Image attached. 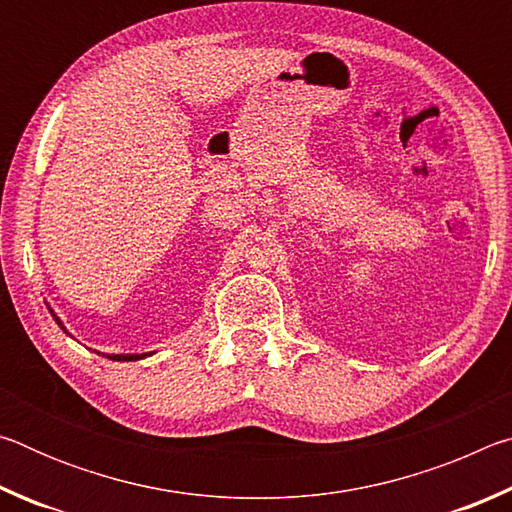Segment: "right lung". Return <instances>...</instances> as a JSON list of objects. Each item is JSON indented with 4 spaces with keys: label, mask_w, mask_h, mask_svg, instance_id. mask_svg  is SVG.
<instances>
[{
    "label": "right lung",
    "mask_w": 512,
    "mask_h": 512,
    "mask_svg": "<svg viewBox=\"0 0 512 512\" xmlns=\"http://www.w3.org/2000/svg\"><path fill=\"white\" fill-rule=\"evenodd\" d=\"M49 311H51V316H54L56 323L60 325V329H65V327H63V323H60V318L54 314V309L49 307ZM65 332H67V329H65ZM103 357H106V359H112V361H137V359L149 357V354H103Z\"/></svg>",
    "instance_id": "add662e5"
}]
</instances>
